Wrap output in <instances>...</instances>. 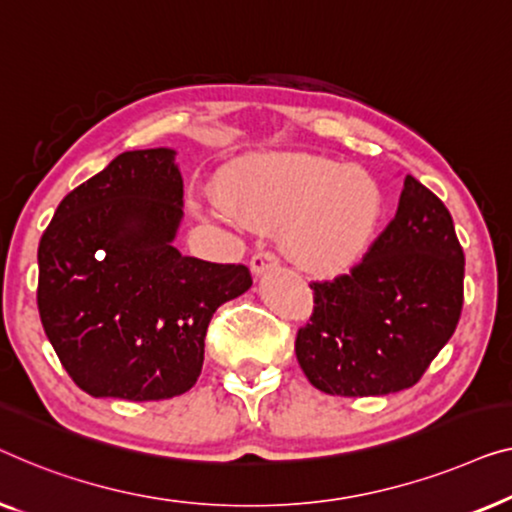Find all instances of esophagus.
Instances as JSON below:
<instances>
[{
    "mask_svg": "<svg viewBox=\"0 0 512 512\" xmlns=\"http://www.w3.org/2000/svg\"><path fill=\"white\" fill-rule=\"evenodd\" d=\"M276 266H278V259L271 253H257L253 255V259H250V271H253V276L257 278L269 269H276Z\"/></svg>",
    "mask_w": 512,
    "mask_h": 512,
    "instance_id": "obj_1",
    "label": "esophagus"
}]
</instances>
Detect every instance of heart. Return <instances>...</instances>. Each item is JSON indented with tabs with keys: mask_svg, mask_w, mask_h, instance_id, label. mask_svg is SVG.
Instances as JSON below:
<instances>
[{
	"mask_svg": "<svg viewBox=\"0 0 512 512\" xmlns=\"http://www.w3.org/2000/svg\"><path fill=\"white\" fill-rule=\"evenodd\" d=\"M220 220L273 232L299 269L331 278L369 253L383 218V190L359 167L318 155H264L241 162L213 199Z\"/></svg>",
	"mask_w": 512,
	"mask_h": 512,
	"instance_id": "obj_1",
	"label": "heart"
}]
</instances>
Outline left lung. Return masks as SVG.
Masks as SVG:
<instances>
[{
	"mask_svg": "<svg viewBox=\"0 0 512 512\" xmlns=\"http://www.w3.org/2000/svg\"><path fill=\"white\" fill-rule=\"evenodd\" d=\"M311 325L297 362L331 397H380L413 387L455 334L464 250L443 201L406 176L394 220L334 283H313Z\"/></svg>",
	"mask_w": 512,
	"mask_h": 512,
	"instance_id": "obj_1",
	"label": "left lung"
}]
</instances>
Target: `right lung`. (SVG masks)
Returning a JSON list of instances; mask_svg holds the SVG:
<instances>
[{
    "instance_id": "1",
    "label": "right lung",
    "mask_w": 512,
    "mask_h": 512,
    "mask_svg": "<svg viewBox=\"0 0 512 512\" xmlns=\"http://www.w3.org/2000/svg\"><path fill=\"white\" fill-rule=\"evenodd\" d=\"M183 176L174 148L127 150L60 201L39 243V315L71 380L90 397L185 394L218 306L250 290L243 264L174 246Z\"/></svg>"
}]
</instances>
